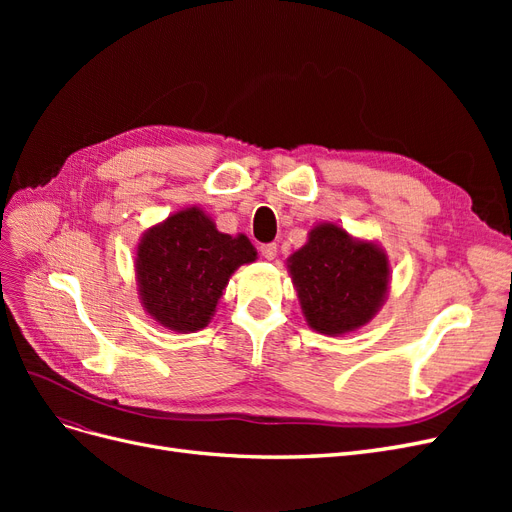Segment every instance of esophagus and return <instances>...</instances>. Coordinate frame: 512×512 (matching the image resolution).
Segmentation results:
<instances>
[{"label":"esophagus","mask_w":512,"mask_h":512,"mask_svg":"<svg viewBox=\"0 0 512 512\" xmlns=\"http://www.w3.org/2000/svg\"><path fill=\"white\" fill-rule=\"evenodd\" d=\"M258 250H260V254L265 256L267 260H271V258H275V254H277V245H275V243H262V245L258 247Z\"/></svg>","instance_id":"34e87169"}]
</instances>
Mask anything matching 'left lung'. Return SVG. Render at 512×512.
<instances>
[{
  "label": "left lung",
  "mask_w": 512,
  "mask_h": 512,
  "mask_svg": "<svg viewBox=\"0 0 512 512\" xmlns=\"http://www.w3.org/2000/svg\"><path fill=\"white\" fill-rule=\"evenodd\" d=\"M290 273L299 290L309 327L342 335L374 318L389 286V262L371 243H356L344 228L322 224L290 256Z\"/></svg>",
  "instance_id": "1"
}]
</instances>
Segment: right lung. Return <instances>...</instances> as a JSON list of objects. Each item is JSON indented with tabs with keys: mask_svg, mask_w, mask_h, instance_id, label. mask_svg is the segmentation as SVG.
Listing matches in <instances>:
<instances>
[{
	"mask_svg": "<svg viewBox=\"0 0 512 512\" xmlns=\"http://www.w3.org/2000/svg\"><path fill=\"white\" fill-rule=\"evenodd\" d=\"M256 258L245 235H222L200 209H185L151 228L138 245L136 273L147 312L164 327H207L228 277Z\"/></svg>",
	"mask_w": 512,
	"mask_h": 512,
	"instance_id": "1",
	"label": "right lung"
}]
</instances>
